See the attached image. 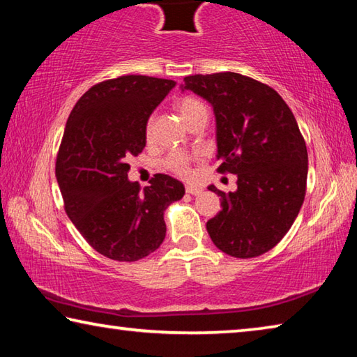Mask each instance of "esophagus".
<instances>
[{
  "instance_id": "1",
  "label": "esophagus",
  "mask_w": 357,
  "mask_h": 357,
  "mask_svg": "<svg viewBox=\"0 0 357 357\" xmlns=\"http://www.w3.org/2000/svg\"><path fill=\"white\" fill-rule=\"evenodd\" d=\"M185 192L190 193V195H200V193L203 192V187H198V185H185Z\"/></svg>"
}]
</instances>
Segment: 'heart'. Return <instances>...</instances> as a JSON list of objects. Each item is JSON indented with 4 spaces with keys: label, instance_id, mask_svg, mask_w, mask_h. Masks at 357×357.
Listing matches in <instances>:
<instances>
[{
    "label": "heart",
    "instance_id": "1",
    "mask_svg": "<svg viewBox=\"0 0 357 357\" xmlns=\"http://www.w3.org/2000/svg\"><path fill=\"white\" fill-rule=\"evenodd\" d=\"M176 110L179 113L181 119H183L184 123H187V121H189L193 114H197L202 110H206V108H204V105L198 99L183 98L176 102ZM151 130H153V119H148L146 126H144V134H146V137L151 135ZM167 165L170 170L179 174V176H189V173H190L189 157L184 154H172L167 159Z\"/></svg>",
    "mask_w": 357,
    "mask_h": 357
}]
</instances>
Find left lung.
<instances>
[{
  "label": "left lung",
  "instance_id": "8db88e82",
  "mask_svg": "<svg viewBox=\"0 0 357 357\" xmlns=\"http://www.w3.org/2000/svg\"><path fill=\"white\" fill-rule=\"evenodd\" d=\"M181 91L209 102L215 116L219 172L236 174L238 189H208L222 209L206 229L234 258L263 255L280 243L304 203L309 155L294 114L268 84L236 72L184 78Z\"/></svg>",
  "mask_w": 357,
  "mask_h": 357
}]
</instances>
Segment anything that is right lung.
Instances as JSON below:
<instances>
[{
    "mask_svg": "<svg viewBox=\"0 0 357 357\" xmlns=\"http://www.w3.org/2000/svg\"><path fill=\"white\" fill-rule=\"evenodd\" d=\"M176 82L124 75L94 84L70 112L56 159L64 208L88 244L116 261L159 249L165 209L184 197L181 181L155 174L140 190L129 181L132 155L146 146L144 126Z\"/></svg>",
    "mask_w": 357,
    "mask_h": 357,
    "instance_id": "add662e5",
    "label": "right lung"
}]
</instances>
